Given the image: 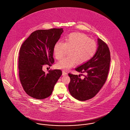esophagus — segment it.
<instances>
[{
  "mask_svg": "<svg viewBox=\"0 0 130 130\" xmlns=\"http://www.w3.org/2000/svg\"><path fill=\"white\" fill-rule=\"evenodd\" d=\"M62 75H63V76L67 75V73L65 71H62Z\"/></svg>",
  "mask_w": 130,
  "mask_h": 130,
  "instance_id": "obj_1",
  "label": "esophagus"
}]
</instances>
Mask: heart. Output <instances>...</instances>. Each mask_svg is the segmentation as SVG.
<instances>
[{
    "label": "heart",
    "mask_w": 130,
    "mask_h": 130,
    "mask_svg": "<svg viewBox=\"0 0 130 130\" xmlns=\"http://www.w3.org/2000/svg\"><path fill=\"white\" fill-rule=\"evenodd\" d=\"M97 48L96 42L80 33H72L66 38L65 42L57 41L53 49L54 55L58 60L61 59L66 53L69 56L64 58L57 62L58 68L68 70L77 62L78 64L89 61L95 54Z\"/></svg>",
    "instance_id": "obj_1"
}]
</instances>
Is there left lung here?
Masks as SVG:
<instances>
[{"mask_svg":"<svg viewBox=\"0 0 130 130\" xmlns=\"http://www.w3.org/2000/svg\"><path fill=\"white\" fill-rule=\"evenodd\" d=\"M98 48L92 58L75 68L81 73H87L84 79L77 75L69 73L70 82L68 89L71 96L84 101L94 97L104 85L108 76L110 54L107 44L98 38Z\"/></svg>","mask_w":130,"mask_h":130,"instance_id":"left-lung-1","label":"left lung"}]
</instances>
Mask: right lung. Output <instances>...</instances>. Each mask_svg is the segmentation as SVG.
Returning a JSON list of instances; mask_svg holds the SVG:
<instances>
[{
    "label": "right lung",
    "instance_id": "obj_1",
    "mask_svg": "<svg viewBox=\"0 0 130 130\" xmlns=\"http://www.w3.org/2000/svg\"><path fill=\"white\" fill-rule=\"evenodd\" d=\"M63 32V28L38 30L21 45L18 61L20 80L25 92L33 98L49 97L62 74L59 69L50 70L45 73L42 66H50L54 63V46Z\"/></svg>",
    "mask_w": 130,
    "mask_h": 130
}]
</instances>
